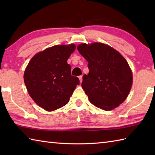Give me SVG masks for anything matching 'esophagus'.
<instances>
[{"label":"esophagus","mask_w":155,"mask_h":155,"mask_svg":"<svg viewBox=\"0 0 155 155\" xmlns=\"http://www.w3.org/2000/svg\"><path fill=\"white\" fill-rule=\"evenodd\" d=\"M78 78H79V80H80V83H82V81H83V76H82V75L79 76V77H78Z\"/></svg>","instance_id":"34e87169"}]
</instances>
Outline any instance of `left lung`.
Instances as JSON below:
<instances>
[{"instance_id":"obj_1","label":"left lung","mask_w":155,"mask_h":155,"mask_svg":"<svg viewBox=\"0 0 155 155\" xmlns=\"http://www.w3.org/2000/svg\"><path fill=\"white\" fill-rule=\"evenodd\" d=\"M77 49L88 62L90 72L83 77V89L94 105L109 111L127 98L133 83L128 63L120 52L102 43L81 44Z\"/></svg>"}]
</instances>
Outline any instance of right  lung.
I'll return each instance as SVG.
<instances>
[{
    "mask_svg": "<svg viewBox=\"0 0 155 155\" xmlns=\"http://www.w3.org/2000/svg\"><path fill=\"white\" fill-rule=\"evenodd\" d=\"M74 44L54 46L36 54L28 63L24 81L35 103L51 111L65 105L79 79L71 75L67 61L74 51Z\"/></svg>",
    "mask_w": 155,
    "mask_h": 155,
    "instance_id": "right-lung-1",
    "label": "right lung"
}]
</instances>
